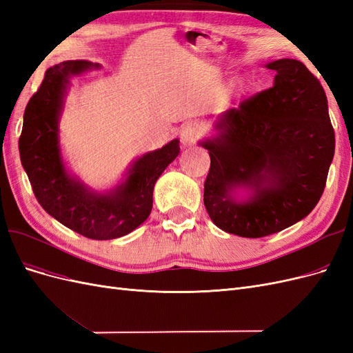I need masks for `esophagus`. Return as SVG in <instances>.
Wrapping results in <instances>:
<instances>
[{
    "mask_svg": "<svg viewBox=\"0 0 353 353\" xmlns=\"http://www.w3.org/2000/svg\"><path fill=\"white\" fill-rule=\"evenodd\" d=\"M203 134V128L200 123L191 122V123H185L181 130V141H183L184 145H191L194 144L200 135Z\"/></svg>",
    "mask_w": 353,
    "mask_h": 353,
    "instance_id": "esophagus-1",
    "label": "esophagus"
}]
</instances>
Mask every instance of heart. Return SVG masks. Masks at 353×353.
Returning a JSON list of instances; mask_svg holds the SVG:
<instances>
[{
    "mask_svg": "<svg viewBox=\"0 0 353 353\" xmlns=\"http://www.w3.org/2000/svg\"><path fill=\"white\" fill-rule=\"evenodd\" d=\"M249 88V83H248V81L245 79H237L236 82H234V85H232V92L236 94V95H240V94H243V92H245V90Z\"/></svg>",
    "mask_w": 353,
    "mask_h": 353,
    "instance_id": "b5f03b06",
    "label": "heart"
}]
</instances>
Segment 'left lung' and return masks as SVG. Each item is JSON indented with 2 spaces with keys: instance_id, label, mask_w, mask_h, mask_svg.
<instances>
[{
  "instance_id": "1",
  "label": "left lung",
  "mask_w": 353,
  "mask_h": 353,
  "mask_svg": "<svg viewBox=\"0 0 353 353\" xmlns=\"http://www.w3.org/2000/svg\"><path fill=\"white\" fill-rule=\"evenodd\" d=\"M265 68L275 72L272 87L219 114L215 132L199 143L210 156L209 216L245 239L283 231L312 212L336 145L327 95L303 63L280 59Z\"/></svg>"
}]
</instances>
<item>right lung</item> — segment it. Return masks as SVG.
Here are the masks:
<instances>
[{
	"mask_svg": "<svg viewBox=\"0 0 353 353\" xmlns=\"http://www.w3.org/2000/svg\"><path fill=\"white\" fill-rule=\"evenodd\" d=\"M99 63L63 61L46 72L23 114L19 152L32 190L48 215L83 237L113 240L148 218L157 178L179 154V140L137 157L113 188L97 191L70 174L60 147L59 122L73 77L99 69Z\"/></svg>",
	"mask_w": 353,
	"mask_h": 353,
	"instance_id": "add662e5",
	"label": "right lung"
}]
</instances>
